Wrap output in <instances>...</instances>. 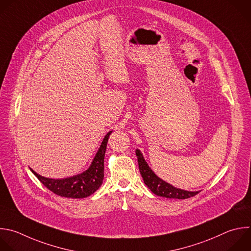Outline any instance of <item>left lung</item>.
<instances>
[{
  "label": "left lung",
  "instance_id": "left-lung-1",
  "mask_svg": "<svg viewBox=\"0 0 251 251\" xmlns=\"http://www.w3.org/2000/svg\"><path fill=\"white\" fill-rule=\"evenodd\" d=\"M136 155L138 157L139 170L145 184L151 189V191L161 197L165 198H174V199H186L195 196L199 191H186L179 188H176L170 183L163 181L154 173L151 170L148 163L146 162L142 152L139 150H136Z\"/></svg>",
  "mask_w": 251,
  "mask_h": 251
}]
</instances>
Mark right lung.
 Wrapping results in <instances>:
<instances>
[{"label":"right lung","mask_w":251,"mask_h":251,"mask_svg":"<svg viewBox=\"0 0 251 251\" xmlns=\"http://www.w3.org/2000/svg\"><path fill=\"white\" fill-rule=\"evenodd\" d=\"M110 134L111 131L105 135L91 166L85 173L68 178L52 179L37 175L31 169L30 171L45 187L59 196L86 198L94 194L102 184L104 176V154Z\"/></svg>","instance_id":"1"}]
</instances>
